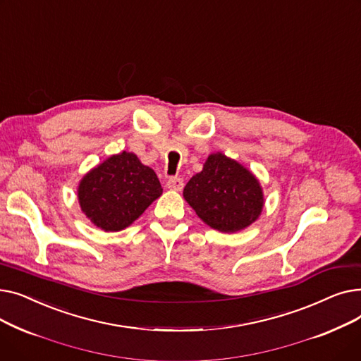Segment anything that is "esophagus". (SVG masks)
I'll return each instance as SVG.
<instances>
[{
  "label": "esophagus",
  "instance_id": "esophagus-1",
  "mask_svg": "<svg viewBox=\"0 0 361 361\" xmlns=\"http://www.w3.org/2000/svg\"><path fill=\"white\" fill-rule=\"evenodd\" d=\"M166 187L169 188V190L180 192V190H183L184 181H183V178H180V177H171V178L166 180Z\"/></svg>",
  "mask_w": 361,
  "mask_h": 361
}]
</instances>
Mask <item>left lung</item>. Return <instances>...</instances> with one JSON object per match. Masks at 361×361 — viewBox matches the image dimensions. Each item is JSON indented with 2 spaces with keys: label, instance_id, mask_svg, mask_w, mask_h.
I'll return each mask as SVG.
<instances>
[{
  "label": "left lung",
  "instance_id": "left-lung-1",
  "mask_svg": "<svg viewBox=\"0 0 361 361\" xmlns=\"http://www.w3.org/2000/svg\"><path fill=\"white\" fill-rule=\"evenodd\" d=\"M197 216L221 233H235L257 219L263 195L256 177L238 162L214 154L184 187Z\"/></svg>",
  "mask_w": 361,
  "mask_h": 361
}]
</instances>
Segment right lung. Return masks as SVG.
I'll return each mask as SVG.
<instances>
[{
    "mask_svg": "<svg viewBox=\"0 0 361 361\" xmlns=\"http://www.w3.org/2000/svg\"><path fill=\"white\" fill-rule=\"evenodd\" d=\"M161 195L155 171L128 152L93 168L79 185L82 211L104 231L124 230Z\"/></svg>",
    "mask_w": 361,
    "mask_h": 361,
    "instance_id": "obj_1",
    "label": "right lung"
}]
</instances>
